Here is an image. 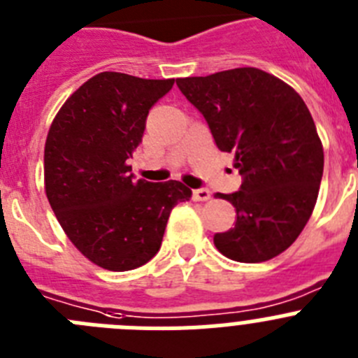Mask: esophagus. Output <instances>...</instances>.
Listing matches in <instances>:
<instances>
[{
    "mask_svg": "<svg viewBox=\"0 0 358 358\" xmlns=\"http://www.w3.org/2000/svg\"><path fill=\"white\" fill-rule=\"evenodd\" d=\"M192 197H194V201L204 202V201H210L211 194L208 188H197V189H194V195H192Z\"/></svg>",
    "mask_w": 358,
    "mask_h": 358,
    "instance_id": "34e87169",
    "label": "esophagus"
}]
</instances>
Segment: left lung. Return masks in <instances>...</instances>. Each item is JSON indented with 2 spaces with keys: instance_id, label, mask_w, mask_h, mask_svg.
I'll list each match as a JSON object with an SVG mask.
<instances>
[{
  "instance_id": "left-lung-1",
  "label": "left lung",
  "mask_w": 358,
  "mask_h": 358,
  "mask_svg": "<svg viewBox=\"0 0 358 358\" xmlns=\"http://www.w3.org/2000/svg\"><path fill=\"white\" fill-rule=\"evenodd\" d=\"M177 87L204 116L217 147L235 152L243 177L235 194V227L213 236L215 248L242 264L285 251L308 222L317 201L324 154L303 98L256 68L179 78Z\"/></svg>"
}]
</instances>
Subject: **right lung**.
I'll use <instances>...</instances> for the list:
<instances>
[{
    "label": "right lung",
    "instance_id": "add662e5",
    "mask_svg": "<svg viewBox=\"0 0 358 358\" xmlns=\"http://www.w3.org/2000/svg\"><path fill=\"white\" fill-rule=\"evenodd\" d=\"M103 71L61 107L44 145V185L57 220L82 255L132 271L157 255L170 211L192 197L179 181L134 179L127 164L148 110L173 85Z\"/></svg>",
    "mask_w": 358,
    "mask_h": 358
}]
</instances>
